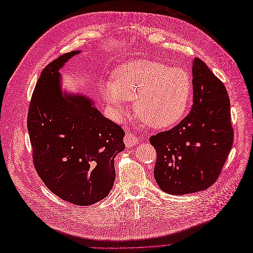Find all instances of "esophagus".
Returning <instances> with one entry per match:
<instances>
[{
    "instance_id": "34e87169",
    "label": "esophagus",
    "mask_w": 253,
    "mask_h": 253,
    "mask_svg": "<svg viewBox=\"0 0 253 253\" xmlns=\"http://www.w3.org/2000/svg\"><path fill=\"white\" fill-rule=\"evenodd\" d=\"M124 141L126 143V147H135V145L138 143V138L135 135H133L132 133L129 132H126V134L125 135V138H124Z\"/></svg>"
}]
</instances>
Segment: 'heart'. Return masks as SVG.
Listing matches in <instances>:
<instances>
[{
    "mask_svg": "<svg viewBox=\"0 0 253 253\" xmlns=\"http://www.w3.org/2000/svg\"><path fill=\"white\" fill-rule=\"evenodd\" d=\"M192 94V78L186 70L154 60L129 61L117 68L114 80L103 83L106 102L117 111L125 100L134 102L136 116L154 128L180 121Z\"/></svg>",
    "mask_w": 253,
    "mask_h": 253,
    "instance_id": "obj_1",
    "label": "heart"
}]
</instances>
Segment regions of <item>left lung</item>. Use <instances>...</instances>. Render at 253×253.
Here are the masks:
<instances>
[{
    "label": "left lung",
    "instance_id": "1",
    "mask_svg": "<svg viewBox=\"0 0 253 253\" xmlns=\"http://www.w3.org/2000/svg\"><path fill=\"white\" fill-rule=\"evenodd\" d=\"M193 106L177 126L151 136L157 153L154 177L174 195L212 186L223 170L233 143L230 99L227 89L204 61L196 58Z\"/></svg>",
    "mask_w": 253,
    "mask_h": 253
}]
</instances>
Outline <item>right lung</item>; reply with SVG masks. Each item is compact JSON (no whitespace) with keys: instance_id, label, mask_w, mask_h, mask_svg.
Segmentation results:
<instances>
[{"instance_id":"1","label":"right lung","mask_w":253,"mask_h":253,"mask_svg":"<svg viewBox=\"0 0 253 253\" xmlns=\"http://www.w3.org/2000/svg\"><path fill=\"white\" fill-rule=\"evenodd\" d=\"M79 53L70 51L44 67L30 99L27 128L34 167L61 200L89 206L113 188L114 158L124 151L122 127L82 96H63L59 68Z\"/></svg>"}]
</instances>
